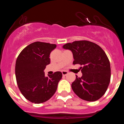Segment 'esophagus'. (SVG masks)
Returning <instances> with one entry per match:
<instances>
[{"label":"esophagus","mask_w":124,"mask_h":124,"mask_svg":"<svg viewBox=\"0 0 124 124\" xmlns=\"http://www.w3.org/2000/svg\"><path fill=\"white\" fill-rule=\"evenodd\" d=\"M62 75H63V76H65L66 75H68V72H66V71H65V70H63V71H62Z\"/></svg>","instance_id":"esophagus-1"}]
</instances>
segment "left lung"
<instances>
[{
    "label": "left lung",
    "mask_w": 124,
    "mask_h": 124,
    "mask_svg": "<svg viewBox=\"0 0 124 124\" xmlns=\"http://www.w3.org/2000/svg\"><path fill=\"white\" fill-rule=\"evenodd\" d=\"M63 48L73 54V65L79 64L82 76L72 83L75 93L80 99L94 101L106 93L111 78L110 63L107 56L97 44L89 41L67 43Z\"/></svg>",
    "instance_id": "8db88e82"
}]
</instances>
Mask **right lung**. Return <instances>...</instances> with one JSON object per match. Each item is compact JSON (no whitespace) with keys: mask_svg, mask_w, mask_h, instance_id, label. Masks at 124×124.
<instances>
[{"mask_svg":"<svg viewBox=\"0 0 124 124\" xmlns=\"http://www.w3.org/2000/svg\"><path fill=\"white\" fill-rule=\"evenodd\" d=\"M56 47L55 44L37 41L27 46L17 58V83L22 94L32 103H42L51 99L62 79L61 72L46 77L44 71L50 63L51 51Z\"/></svg>","mask_w":124,"mask_h":124,"instance_id":"1","label":"right lung"}]
</instances>
